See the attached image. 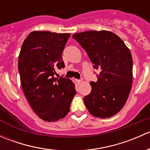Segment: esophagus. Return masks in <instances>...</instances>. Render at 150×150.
<instances>
[{
  "mask_svg": "<svg viewBox=\"0 0 150 150\" xmlns=\"http://www.w3.org/2000/svg\"><path fill=\"white\" fill-rule=\"evenodd\" d=\"M76 81H77V83H78V84H81V83H82L83 80H82V79H81V80H76Z\"/></svg>",
  "mask_w": 150,
  "mask_h": 150,
  "instance_id": "esophagus-1",
  "label": "esophagus"
}]
</instances>
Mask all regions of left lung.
<instances>
[{"mask_svg": "<svg viewBox=\"0 0 150 150\" xmlns=\"http://www.w3.org/2000/svg\"><path fill=\"white\" fill-rule=\"evenodd\" d=\"M86 50L93 68L100 71L91 91L84 97L94 117L106 118L117 114L129 96L133 80L131 51L121 38L107 30H90L72 35Z\"/></svg>", "mask_w": 150, "mask_h": 150, "instance_id": "obj_1", "label": "left lung"}]
</instances>
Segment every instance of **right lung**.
Returning a JSON list of instances; mask_svg holds the SVG:
<instances>
[{
	"label": "right lung",
	"mask_w": 150,
	"mask_h": 150,
	"mask_svg": "<svg viewBox=\"0 0 150 150\" xmlns=\"http://www.w3.org/2000/svg\"><path fill=\"white\" fill-rule=\"evenodd\" d=\"M69 36L33 31L19 53L18 69L23 92L33 111L47 122L64 118L76 93L71 80L54 77L56 69L64 67L62 55Z\"/></svg>",
	"instance_id": "obj_1"
}]
</instances>
